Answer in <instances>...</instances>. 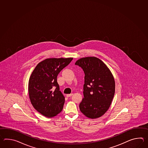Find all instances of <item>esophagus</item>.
<instances>
[{"label":"esophagus","instance_id":"1","mask_svg":"<svg viewBox=\"0 0 148 148\" xmlns=\"http://www.w3.org/2000/svg\"><path fill=\"white\" fill-rule=\"evenodd\" d=\"M73 94H66V96L67 97H71V96H73Z\"/></svg>","mask_w":148,"mask_h":148}]
</instances>
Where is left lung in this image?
<instances>
[{"label":"left lung","instance_id":"8db88e82","mask_svg":"<svg viewBox=\"0 0 148 148\" xmlns=\"http://www.w3.org/2000/svg\"><path fill=\"white\" fill-rule=\"evenodd\" d=\"M75 64L82 68L85 75L80 110L88 118H99L109 109L113 99L115 89L113 75L107 66L96 57L82 58Z\"/></svg>","mask_w":148,"mask_h":148}]
</instances>
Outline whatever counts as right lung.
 Wrapping results in <instances>:
<instances>
[{
    "label": "right lung",
    "mask_w": 148,
    "mask_h": 148,
    "mask_svg": "<svg viewBox=\"0 0 148 148\" xmlns=\"http://www.w3.org/2000/svg\"><path fill=\"white\" fill-rule=\"evenodd\" d=\"M73 59L47 58L38 63L32 73L28 82L29 99L35 109L44 116H55L63 109L65 98L60 91L57 76Z\"/></svg>",
    "instance_id": "1"
}]
</instances>
